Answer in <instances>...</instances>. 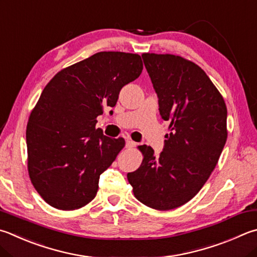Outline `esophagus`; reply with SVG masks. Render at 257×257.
I'll use <instances>...</instances> for the list:
<instances>
[{"mask_svg":"<svg viewBox=\"0 0 257 257\" xmlns=\"http://www.w3.org/2000/svg\"><path fill=\"white\" fill-rule=\"evenodd\" d=\"M135 146H136V143L133 142L132 139H127V141H125V147L127 148H133Z\"/></svg>","mask_w":257,"mask_h":257,"instance_id":"1","label":"esophagus"}]
</instances>
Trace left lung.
Segmentation results:
<instances>
[{
    "instance_id": "left-lung-1",
    "label": "left lung",
    "mask_w": 257,
    "mask_h": 257,
    "mask_svg": "<svg viewBox=\"0 0 257 257\" xmlns=\"http://www.w3.org/2000/svg\"><path fill=\"white\" fill-rule=\"evenodd\" d=\"M142 57L171 134L158 157L152 147L139 146L143 163L127 177L142 203L171 210L190 201L216 167L227 141V108L198 65L170 54Z\"/></svg>"
}]
</instances>
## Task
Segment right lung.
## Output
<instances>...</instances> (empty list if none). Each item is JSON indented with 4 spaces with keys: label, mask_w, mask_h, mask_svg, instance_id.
<instances>
[{
    "label": "right lung",
    "mask_w": 257,
    "mask_h": 257,
    "mask_svg": "<svg viewBox=\"0 0 257 257\" xmlns=\"http://www.w3.org/2000/svg\"><path fill=\"white\" fill-rule=\"evenodd\" d=\"M142 57L101 51L58 72L46 85L27 125L31 183L49 206L82 208L95 198L100 175L124 147L95 128L103 108L139 77Z\"/></svg>",
    "instance_id": "1"
}]
</instances>
